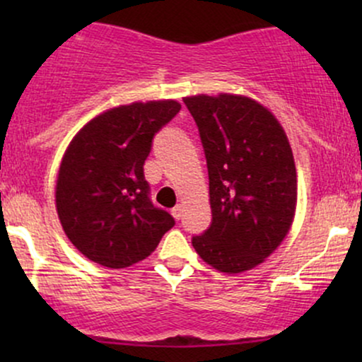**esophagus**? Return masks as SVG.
Wrapping results in <instances>:
<instances>
[{
    "label": "esophagus",
    "instance_id": "esophagus-1",
    "mask_svg": "<svg viewBox=\"0 0 362 362\" xmlns=\"http://www.w3.org/2000/svg\"><path fill=\"white\" fill-rule=\"evenodd\" d=\"M182 213H184V209H182L180 204H177V206L172 209V216L177 219V221L182 218Z\"/></svg>",
    "mask_w": 362,
    "mask_h": 362
}]
</instances>
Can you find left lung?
I'll return each mask as SVG.
<instances>
[{
  "label": "left lung",
  "mask_w": 362,
  "mask_h": 362,
  "mask_svg": "<svg viewBox=\"0 0 362 362\" xmlns=\"http://www.w3.org/2000/svg\"><path fill=\"white\" fill-rule=\"evenodd\" d=\"M204 148L213 221L192 247L214 269L238 274L279 247L296 209V167L277 119L240 95L187 97Z\"/></svg>",
  "instance_id": "1"
}]
</instances>
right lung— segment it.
Instances as JSON below:
<instances>
[{
    "label": "right lung",
    "instance_id": "obj_1",
    "mask_svg": "<svg viewBox=\"0 0 362 362\" xmlns=\"http://www.w3.org/2000/svg\"><path fill=\"white\" fill-rule=\"evenodd\" d=\"M180 109L175 100L120 105L74 136L57 175L56 207L66 236L86 259L129 267L173 228L172 214L149 197L144 161L156 132Z\"/></svg>",
    "mask_w": 362,
    "mask_h": 362
}]
</instances>
